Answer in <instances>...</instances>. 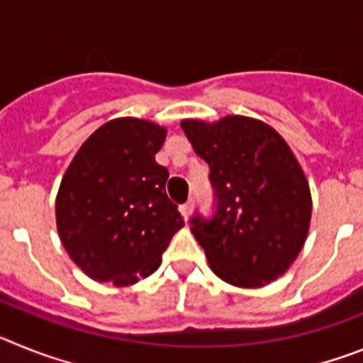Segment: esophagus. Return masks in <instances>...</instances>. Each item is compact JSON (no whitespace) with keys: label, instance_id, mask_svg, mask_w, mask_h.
<instances>
[{"label":"esophagus","instance_id":"34e87169","mask_svg":"<svg viewBox=\"0 0 363 363\" xmlns=\"http://www.w3.org/2000/svg\"><path fill=\"white\" fill-rule=\"evenodd\" d=\"M179 209H182V214H184L185 218H189L191 216V213H192V209H194V200H187L185 201L184 205H182V207H179Z\"/></svg>","mask_w":363,"mask_h":363}]
</instances>
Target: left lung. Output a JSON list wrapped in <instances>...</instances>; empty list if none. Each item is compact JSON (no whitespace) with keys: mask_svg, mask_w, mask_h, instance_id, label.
<instances>
[{"mask_svg":"<svg viewBox=\"0 0 363 363\" xmlns=\"http://www.w3.org/2000/svg\"><path fill=\"white\" fill-rule=\"evenodd\" d=\"M196 154L209 163L211 218L189 220L216 277L262 287L284 274L306 243L311 192L289 145L267 123L227 116L182 121Z\"/></svg>","mask_w":363,"mask_h":363,"instance_id":"1","label":"left lung"}]
</instances>
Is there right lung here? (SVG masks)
I'll return each mask as SVG.
<instances>
[{
  "label": "right lung",
  "instance_id": "1",
  "mask_svg": "<svg viewBox=\"0 0 363 363\" xmlns=\"http://www.w3.org/2000/svg\"><path fill=\"white\" fill-rule=\"evenodd\" d=\"M167 130L136 118L101 125L79 147L60 185L56 223L74 264L96 281L130 285L152 274L184 227L154 156Z\"/></svg>",
  "mask_w": 363,
  "mask_h": 363
}]
</instances>
